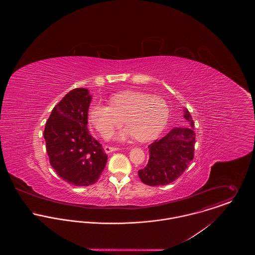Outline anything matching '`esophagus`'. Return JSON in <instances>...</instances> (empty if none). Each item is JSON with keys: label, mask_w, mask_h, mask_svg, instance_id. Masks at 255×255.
Instances as JSON below:
<instances>
[{"label": "esophagus", "mask_w": 255, "mask_h": 255, "mask_svg": "<svg viewBox=\"0 0 255 255\" xmlns=\"http://www.w3.org/2000/svg\"><path fill=\"white\" fill-rule=\"evenodd\" d=\"M118 150V148L117 147H113V146H105L104 147V151L108 154V153H111V152H113V151H117Z\"/></svg>", "instance_id": "34e87169"}]
</instances>
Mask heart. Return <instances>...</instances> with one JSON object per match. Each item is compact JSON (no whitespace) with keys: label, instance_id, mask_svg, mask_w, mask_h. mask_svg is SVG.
Wrapping results in <instances>:
<instances>
[{"label":"heart","instance_id":"b5f03b06","mask_svg":"<svg viewBox=\"0 0 255 255\" xmlns=\"http://www.w3.org/2000/svg\"><path fill=\"white\" fill-rule=\"evenodd\" d=\"M110 106L92 103L88 109L89 123L106 137L114 128L124 125L128 128L118 132L117 139L130 136L144 142L158 136L169 119L166 102L158 97L136 91H122L109 97Z\"/></svg>","mask_w":255,"mask_h":255}]
</instances>
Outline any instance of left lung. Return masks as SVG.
Returning <instances> with one entry per match:
<instances>
[{"label": "left lung", "instance_id": "1", "mask_svg": "<svg viewBox=\"0 0 255 255\" xmlns=\"http://www.w3.org/2000/svg\"><path fill=\"white\" fill-rule=\"evenodd\" d=\"M184 119L190 128H175L163 138L148 146L149 160L138 171L141 182L147 185H166L181 177L194 157L195 132L191 115L184 109Z\"/></svg>", "mask_w": 255, "mask_h": 255}]
</instances>
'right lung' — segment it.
Masks as SVG:
<instances>
[{
  "instance_id": "1",
  "label": "right lung",
  "mask_w": 255,
  "mask_h": 255,
  "mask_svg": "<svg viewBox=\"0 0 255 255\" xmlns=\"http://www.w3.org/2000/svg\"><path fill=\"white\" fill-rule=\"evenodd\" d=\"M90 102L86 88L70 91L54 107L44 129L51 166L61 179L75 186L97 182L108 159L87 128Z\"/></svg>"
}]
</instances>
